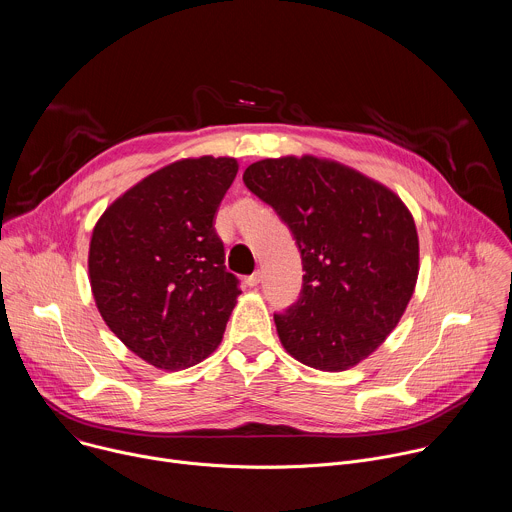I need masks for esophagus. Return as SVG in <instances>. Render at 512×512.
I'll list each match as a JSON object with an SVG mask.
<instances>
[{"mask_svg": "<svg viewBox=\"0 0 512 512\" xmlns=\"http://www.w3.org/2000/svg\"><path fill=\"white\" fill-rule=\"evenodd\" d=\"M259 281H261V273H259V271H255L253 275H249V277L245 279V283H247L249 287H257V285H259Z\"/></svg>", "mask_w": 512, "mask_h": 512, "instance_id": "esophagus-1", "label": "esophagus"}]
</instances>
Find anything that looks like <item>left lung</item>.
Listing matches in <instances>:
<instances>
[{
  "instance_id": "1",
  "label": "left lung",
  "mask_w": 512,
  "mask_h": 512,
  "mask_svg": "<svg viewBox=\"0 0 512 512\" xmlns=\"http://www.w3.org/2000/svg\"><path fill=\"white\" fill-rule=\"evenodd\" d=\"M245 186L287 225L306 271L273 314L283 348L318 371H346L399 324L417 283L413 216L387 186L314 156L251 164Z\"/></svg>"
}]
</instances>
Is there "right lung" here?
<instances>
[{"mask_svg":"<svg viewBox=\"0 0 512 512\" xmlns=\"http://www.w3.org/2000/svg\"><path fill=\"white\" fill-rule=\"evenodd\" d=\"M237 172L233 158L174 162L119 196L93 229L97 308L158 369H188L223 340L241 289L225 267L214 214Z\"/></svg>","mask_w":512,"mask_h":512,"instance_id":"obj_1","label":"right lung"}]
</instances>
